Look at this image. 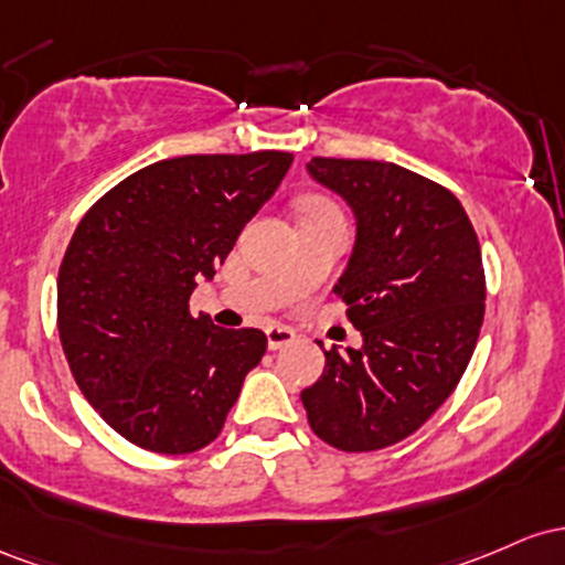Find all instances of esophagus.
Wrapping results in <instances>:
<instances>
[{
  "label": "esophagus",
  "mask_w": 565,
  "mask_h": 565,
  "mask_svg": "<svg viewBox=\"0 0 565 565\" xmlns=\"http://www.w3.org/2000/svg\"><path fill=\"white\" fill-rule=\"evenodd\" d=\"M296 333L290 331V328L285 326H269L266 328V344H269V350H282V347L294 344Z\"/></svg>",
  "instance_id": "esophagus-1"
}]
</instances>
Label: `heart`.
Masks as SVG:
<instances>
[{"label": "heart", "mask_w": 565, "mask_h": 565, "mask_svg": "<svg viewBox=\"0 0 565 565\" xmlns=\"http://www.w3.org/2000/svg\"><path fill=\"white\" fill-rule=\"evenodd\" d=\"M322 211H335V207L331 205V202H326V200H309L307 202V215L309 213H322Z\"/></svg>", "instance_id": "b5f03b06"}]
</instances>
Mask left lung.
<instances>
[{"label":"left lung","instance_id":"8db88e82","mask_svg":"<svg viewBox=\"0 0 565 565\" xmlns=\"http://www.w3.org/2000/svg\"><path fill=\"white\" fill-rule=\"evenodd\" d=\"M307 170L358 221L333 294L363 347L326 350L301 403L328 446L379 451L416 433L470 363L486 312L478 234L446 186L395 162L312 157Z\"/></svg>","mask_w":565,"mask_h":565}]
</instances>
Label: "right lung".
I'll return each mask as SVG.
<instances>
[{
    "mask_svg": "<svg viewBox=\"0 0 565 565\" xmlns=\"http://www.w3.org/2000/svg\"><path fill=\"white\" fill-rule=\"evenodd\" d=\"M294 154H186L141 168L79 221L58 271V333L74 382L125 440L181 456L218 437L262 363L256 328L189 312Z\"/></svg>",
    "mask_w": 565,
    "mask_h": 565,
    "instance_id": "obj_1",
    "label": "right lung"
}]
</instances>
